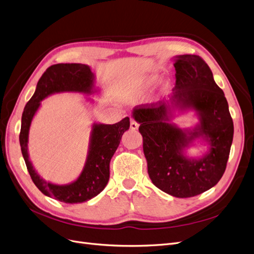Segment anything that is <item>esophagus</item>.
<instances>
[{
  "mask_svg": "<svg viewBox=\"0 0 254 254\" xmlns=\"http://www.w3.org/2000/svg\"><path fill=\"white\" fill-rule=\"evenodd\" d=\"M129 127H130V129H133V130H136V129H138V127H139V125L137 124V122L135 121V120H130V125H129Z\"/></svg>",
  "mask_w": 254,
  "mask_h": 254,
  "instance_id": "obj_1",
  "label": "esophagus"
}]
</instances>
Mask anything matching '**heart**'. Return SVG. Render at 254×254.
Returning a JSON list of instances; mask_svg holds the SVG:
<instances>
[{"mask_svg": "<svg viewBox=\"0 0 254 254\" xmlns=\"http://www.w3.org/2000/svg\"><path fill=\"white\" fill-rule=\"evenodd\" d=\"M159 80V75L157 73H146L143 75H140V76L130 80L124 90V94L127 100H137L139 98L143 97L144 95L151 91L157 81ZM171 83L170 81H163L157 92L153 95V99L157 100L160 98L166 91L170 89Z\"/></svg>", "mask_w": 254, "mask_h": 254, "instance_id": "obj_1", "label": "heart"}]
</instances>
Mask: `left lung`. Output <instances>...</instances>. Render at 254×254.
Here are the masks:
<instances>
[{
	"mask_svg": "<svg viewBox=\"0 0 254 254\" xmlns=\"http://www.w3.org/2000/svg\"><path fill=\"white\" fill-rule=\"evenodd\" d=\"M176 87L168 100L157 107L135 108L132 117L140 125L147 172L159 190L176 198H190L210 190L222 178L233 139V122L224 92L200 56L177 55ZM192 110L198 122L181 129L171 122L175 113ZM200 142L202 156L187 149Z\"/></svg>",
	"mask_w": 254,
	"mask_h": 254,
	"instance_id": "1",
	"label": "left lung"
}]
</instances>
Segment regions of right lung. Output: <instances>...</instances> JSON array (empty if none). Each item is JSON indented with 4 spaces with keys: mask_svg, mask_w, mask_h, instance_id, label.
<instances>
[{
    "mask_svg": "<svg viewBox=\"0 0 254 254\" xmlns=\"http://www.w3.org/2000/svg\"><path fill=\"white\" fill-rule=\"evenodd\" d=\"M58 93H79L88 96L99 93L95 75L90 65L58 64L51 65L42 75L22 115L20 133L22 154L33 183L45 195L64 203H82L96 196L107 186L110 178V161L122 135L129 128V118L126 117L115 125L94 122L91 127L86 162L77 179L67 184L46 181L36 172L28 153L29 130L33 117L42 106L41 101ZM86 99L91 103L94 102L90 97Z\"/></svg>",
    "mask_w": 254,
    "mask_h": 254,
    "instance_id": "add662e5",
    "label": "right lung"
}]
</instances>
